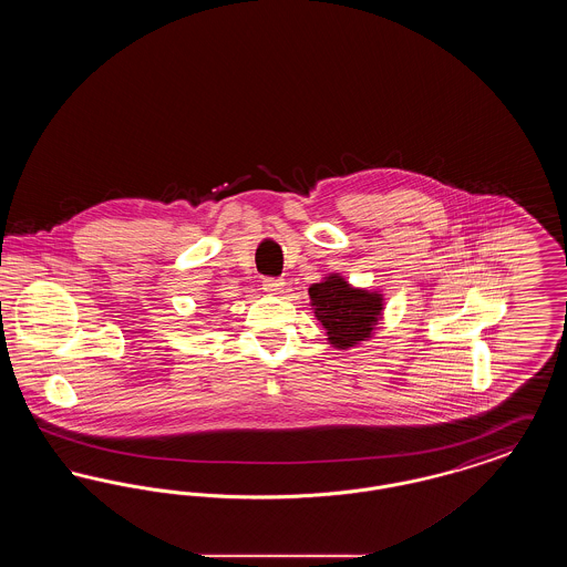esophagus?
Instances as JSON below:
<instances>
[{"instance_id": "34e87169", "label": "esophagus", "mask_w": 567, "mask_h": 567, "mask_svg": "<svg viewBox=\"0 0 567 567\" xmlns=\"http://www.w3.org/2000/svg\"><path fill=\"white\" fill-rule=\"evenodd\" d=\"M282 287H285V282H282L280 278H266V280H264V291H266L268 296H280V293H282Z\"/></svg>"}]
</instances>
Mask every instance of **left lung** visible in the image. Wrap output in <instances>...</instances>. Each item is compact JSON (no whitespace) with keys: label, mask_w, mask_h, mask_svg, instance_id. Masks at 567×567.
I'll list each match as a JSON object with an SVG mask.
<instances>
[{"label":"left lung","mask_w":567,"mask_h":567,"mask_svg":"<svg viewBox=\"0 0 567 567\" xmlns=\"http://www.w3.org/2000/svg\"><path fill=\"white\" fill-rule=\"evenodd\" d=\"M315 317L321 321L327 344L351 351L377 333L384 319V296L378 289L354 287L342 274H324L308 289Z\"/></svg>","instance_id":"left-lung-1"}]
</instances>
